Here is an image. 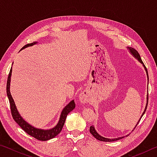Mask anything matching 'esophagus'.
I'll return each mask as SVG.
<instances>
[{
  "instance_id": "34e87169",
  "label": "esophagus",
  "mask_w": 157,
  "mask_h": 157,
  "mask_svg": "<svg viewBox=\"0 0 157 157\" xmlns=\"http://www.w3.org/2000/svg\"><path fill=\"white\" fill-rule=\"evenodd\" d=\"M79 100L82 104H85V103L88 102L89 101V95L88 93L83 91L79 94Z\"/></svg>"
}]
</instances>
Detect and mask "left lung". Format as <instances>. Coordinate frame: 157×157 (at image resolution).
Listing matches in <instances>:
<instances>
[{
  "mask_svg": "<svg viewBox=\"0 0 157 157\" xmlns=\"http://www.w3.org/2000/svg\"><path fill=\"white\" fill-rule=\"evenodd\" d=\"M127 48L129 50V52L131 53V55H133V57L136 58V59L138 61H139V62L140 63H142V64H143V67H144L145 70L146 74H147V84H148L149 78H148V73H147V68H146L145 66L144 65V63H143V62H142V59H141V58H140V57L139 53L138 52L137 50H135L134 48H132V47H127ZM147 86H148V85H147ZM147 88H148V87H147ZM147 91H148V89H147ZM147 93H148V92H147ZM147 101H148V94H147V102H146V105H145V110H144V111H143V112L142 115H141V116H140V119H139V121H138V123H137V124H136V126H135V127H136L137 126V124H139L140 120V119H141V118L143 117V116L144 115V113H145V111H146V109H147V102H148ZM135 127H134V128H135ZM89 130H90V133H91V134L93 135V136H94L95 138V139H98V140H101V141L112 142V141H115V140H120V139H123V138H124V136H123V137H118V138H116V139H108V138L103 137V136H101V135H100L99 134H98V133L96 132V130H95V127H94V126H91V127H90V129H89Z\"/></svg>",
  "mask_w": 157,
  "mask_h": 157,
  "instance_id": "left-lung-1",
  "label": "left lung"
}]
</instances>
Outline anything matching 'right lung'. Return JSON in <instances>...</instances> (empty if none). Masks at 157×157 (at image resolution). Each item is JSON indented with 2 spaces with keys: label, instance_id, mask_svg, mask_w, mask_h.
<instances>
[{
  "label": "right lung",
  "instance_id": "1",
  "mask_svg": "<svg viewBox=\"0 0 157 157\" xmlns=\"http://www.w3.org/2000/svg\"><path fill=\"white\" fill-rule=\"evenodd\" d=\"M38 42L34 41L32 44H28L25 46H23L22 48L21 49H25V48H28L29 46H33L34 45L36 44ZM12 72V67H11L10 69L8 78H7V95L8 97V99L10 101V109H11V112L13 118H14V121L17 123L18 125H19L21 129L27 133L30 136L35 138L36 139L42 140V141H46V140H50L51 139H53L55 136L59 134L62 131L63 128V124H64L66 116L68 114L71 112V111H73L75 107V103L74 102V100H71L68 104L66 106V107L63 109L62 112H61L59 119L58 123H57L53 128L49 129H39L34 127V126L31 125L30 124H29L28 122H26L24 119L23 118V117L20 115L19 112L17 110V108L16 107V105L14 103V101L13 100L12 96L10 93V82H11V75Z\"/></svg>",
  "mask_w": 157,
  "mask_h": 157
}]
</instances>
